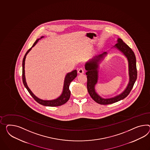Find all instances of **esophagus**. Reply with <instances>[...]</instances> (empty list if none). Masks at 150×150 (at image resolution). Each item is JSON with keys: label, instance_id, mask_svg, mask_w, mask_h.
Instances as JSON below:
<instances>
[{"label": "esophagus", "instance_id": "1", "mask_svg": "<svg viewBox=\"0 0 150 150\" xmlns=\"http://www.w3.org/2000/svg\"><path fill=\"white\" fill-rule=\"evenodd\" d=\"M78 73L79 74H83L84 73V69H83L82 68H80L79 69H78Z\"/></svg>", "mask_w": 150, "mask_h": 150}]
</instances>
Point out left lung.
<instances>
[{"instance_id": "left-lung-1", "label": "left lung", "mask_w": 150, "mask_h": 150, "mask_svg": "<svg viewBox=\"0 0 150 150\" xmlns=\"http://www.w3.org/2000/svg\"><path fill=\"white\" fill-rule=\"evenodd\" d=\"M114 48L120 51L126 57L128 64L129 82L126 88L120 94L111 98H104L96 92L95 86L98 80V67L102 62L107 55L108 53L104 52L102 54L90 59L85 64V69L87 71V88L88 93L97 103L103 105L114 103L126 98L131 92L135 82L137 78V70L136 66V58L133 51L131 48L123 42L122 39L118 38L117 43ZM112 47V48H113Z\"/></svg>"}]
</instances>
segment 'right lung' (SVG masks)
I'll return each mask as SVG.
<instances>
[{"label": "right lung", "mask_w": 150, "mask_h": 150, "mask_svg": "<svg viewBox=\"0 0 150 150\" xmlns=\"http://www.w3.org/2000/svg\"><path fill=\"white\" fill-rule=\"evenodd\" d=\"M44 36H41L40 39H37L36 41L33 44V46L31 47L28 50L27 53L25 54L24 58H23V62H22V79H23V84L25 88H27V90L29 93L30 94L31 96H32L38 103L39 104L45 105V106H49V107H57L62 105V104L66 103L69 100L70 95H71V91L69 90V84L71 82L73 81V79L77 77V70H73L72 72L69 73H67L64 79V86H63V90L62 92L61 95L58 97L56 99L52 100H43L38 98V97L35 95L31 91L30 89L29 88L28 86L27 85V82L25 80V60L27 54L31 50L32 48L36 45V44L38 43L40 39H42Z\"/></svg>", "instance_id": "add662e5"}]
</instances>
